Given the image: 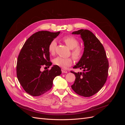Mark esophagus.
I'll use <instances>...</instances> for the list:
<instances>
[{"label":"esophagus","instance_id":"esophagus-1","mask_svg":"<svg viewBox=\"0 0 125 125\" xmlns=\"http://www.w3.org/2000/svg\"><path fill=\"white\" fill-rule=\"evenodd\" d=\"M62 73H67V70L65 69H63V68L62 69Z\"/></svg>","mask_w":125,"mask_h":125}]
</instances>
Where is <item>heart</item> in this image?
Segmentation results:
<instances>
[{"mask_svg":"<svg viewBox=\"0 0 125 125\" xmlns=\"http://www.w3.org/2000/svg\"><path fill=\"white\" fill-rule=\"evenodd\" d=\"M62 41L67 46L71 49V54L73 58L75 60H79L83 56L84 50L82 47L79 45V40L73 36H66L62 39ZM57 43L55 40H52L48 46V52L51 55H54L55 52V49ZM73 62V58L72 57L62 58L61 57H57L53 60L54 65L62 68H66L70 66Z\"/></svg>","mask_w":125,"mask_h":125,"instance_id":"1","label":"heart"}]
</instances>
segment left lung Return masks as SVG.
Wrapping results in <instances>:
<instances>
[{"label": "left lung", "mask_w": 125, "mask_h": 125, "mask_svg": "<svg viewBox=\"0 0 125 125\" xmlns=\"http://www.w3.org/2000/svg\"><path fill=\"white\" fill-rule=\"evenodd\" d=\"M80 34L84 42V52L74 69L82 73L70 72L76 77L71 88L79 95L90 97L101 89L108 77L109 63L105 49L94 34L88 30L81 29L72 33Z\"/></svg>", "instance_id": "1"}]
</instances>
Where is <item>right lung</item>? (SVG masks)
Here are the masks:
<instances>
[{"label": "right lung", "instance_id": "add662e5", "mask_svg": "<svg viewBox=\"0 0 125 125\" xmlns=\"http://www.w3.org/2000/svg\"><path fill=\"white\" fill-rule=\"evenodd\" d=\"M60 33L36 32L26 41L20 51L17 63V75L22 88L30 95L37 96L47 92L52 88L54 78L62 73L60 68L56 65L50 70H40L42 67L52 65L48 46Z\"/></svg>", "mask_w": 125, "mask_h": 125}]
</instances>
